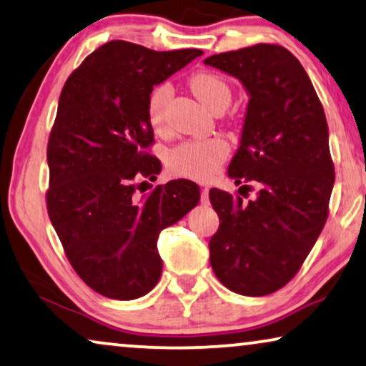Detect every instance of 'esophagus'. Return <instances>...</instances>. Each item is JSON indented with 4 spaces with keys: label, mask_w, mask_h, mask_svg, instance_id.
Returning a JSON list of instances; mask_svg holds the SVG:
<instances>
[{
    "label": "esophagus",
    "mask_w": 366,
    "mask_h": 366,
    "mask_svg": "<svg viewBox=\"0 0 366 366\" xmlns=\"http://www.w3.org/2000/svg\"><path fill=\"white\" fill-rule=\"evenodd\" d=\"M200 202L209 204V189L207 187L200 189Z\"/></svg>",
    "instance_id": "esophagus-1"
}]
</instances>
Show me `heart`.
<instances>
[{
  "instance_id": "obj_1",
  "label": "heart",
  "mask_w": 366,
  "mask_h": 366,
  "mask_svg": "<svg viewBox=\"0 0 366 366\" xmlns=\"http://www.w3.org/2000/svg\"><path fill=\"white\" fill-rule=\"evenodd\" d=\"M190 89L194 94L210 109L227 107L232 97L229 82L224 76L214 71H197L189 79ZM171 82H159L147 96L146 112L149 124L156 132H166L167 129V104L172 97ZM229 156L227 142L219 137L194 139L179 144L169 152V171L176 176L190 177L195 181H209L217 174L220 164Z\"/></svg>"
}]
</instances>
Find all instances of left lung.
<instances>
[{"instance_id":"obj_1","label":"left lung","mask_w":366,"mask_h":366,"mask_svg":"<svg viewBox=\"0 0 366 366\" xmlns=\"http://www.w3.org/2000/svg\"><path fill=\"white\" fill-rule=\"evenodd\" d=\"M205 64L239 78L250 94L229 166L245 185L209 192L220 220L210 265L229 290L269 295L297 275L327 222L335 166L325 112L300 61L280 44L214 54ZM249 182L259 185L252 199Z\"/></svg>"}]
</instances>
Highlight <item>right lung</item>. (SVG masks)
Returning a JSON list of instances; mask_svg holds the SVG:
<instances>
[{
    "mask_svg": "<svg viewBox=\"0 0 366 366\" xmlns=\"http://www.w3.org/2000/svg\"><path fill=\"white\" fill-rule=\"evenodd\" d=\"M200 49L154 51L109 41L69 74L48 139L46 207L71 267L87 287L134 300L159 282L157 237L200 199L187 179L137 197L141 179H156L154 131L146 102ZM142 192V190H141Z\"/></svg>",
    "mask_w": 366,
    "mask_h": 366,
    "instance_id": "right-lung-1",
    "label": "right lung"
}]
</instances>
